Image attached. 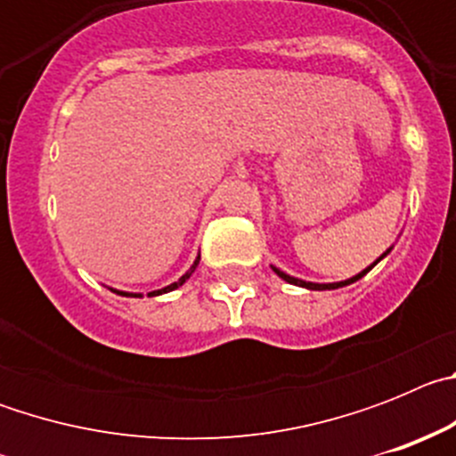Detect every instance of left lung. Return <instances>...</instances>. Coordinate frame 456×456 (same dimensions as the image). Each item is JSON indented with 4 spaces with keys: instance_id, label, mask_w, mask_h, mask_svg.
Instances as JSON below:
<instances>
[{
    "instance_id": "1",
    "label": "left lung",
    "mask_w": 456,
    "mask_h": 456,
    "mask_svg": "<svg viewBox=\"0 0 456 456\" xmlns=\"http://www.w3.org/2000/svg\"><path fill=\"white\" fill-rule=\"evenodd\" d=\"M390 248H393V247H390ZM390 248H388V251L384 253V256L379 257V260H384V257L388 256V253H390ZM379 260H377V263H379ZM377 263H374V265H377ZM374 265H370L368 269H363V272H361V273H356V276L347 278V281H340V283H310V281H301V278H294V276H289V273L281 272V269H278V267H272V269H273V272L278 273V276L283 278V281H288V283H292V285H299V288H305V289H338V288H345V285H349V283H356L358 278H363L365 273H368L370 269L374 267Z\"/></svg>"
}]
</instances>
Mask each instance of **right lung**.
<instances>
[{
	"label": "right lung",
	"instance_id": "obj_1",
	"mask_svg": "<svg viewBox=\"0 0 456 456\" xmlns=\"http://www.w3.org/2000/svg\"><path fill=\"white\" fill-rule=\"evenodd\" d=\"M199 260H200V256L196 257V260H193V265H191V267H189L187 272H184L183 276H180L178 281H175V283L167 285V288H162V289H152V292H148V297H159V294L173 292V289H178L180 285H183V283H187V278L191 276L193 272H196V267H199ZM114 292H116V294H123V297H143V294H139V292H120V289H114Z\"/></svg>",
	"mask_w": 456,
	"mask_h": 456
}]
</instances>
